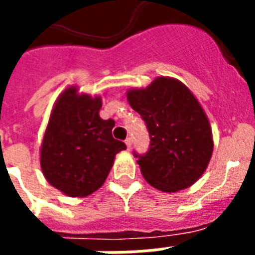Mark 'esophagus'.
<instances>
[{"label":"esophagus","instance_id":"esophagus-1","mask_svg":"<svg viewBox=\"0 0 255 255\" xmlns=\"http://www.w3.org/2000/svg\"><path fill=\"white\" fill-rule=\"evenodd\" d=\"M126 145H127L128 149L131 148V145H132V139H131V137H127V139H126Z\"/></svg>","mask_w":255,"mask_h":255}]
</instances>
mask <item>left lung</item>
<instances>
[{
    "label": "left lung",
    "mask_w": 255,
    "mask_h": 255,
    "mask_svg": "<svg viewBox=\"0 0 255 255\" xmlns=\"http://www.w3.org/2000/svg\"><path fill=\"white\" fill-rule=\"evenodd\" d=\"M128 102L149 133L148 151L137 157L152 186L177 192L197 181L213 152L212 129L205 112L181 82L157 78L143 90L128 91Z\"/></svg>",
    "instance_id": "obj_1"
}]
</instances>
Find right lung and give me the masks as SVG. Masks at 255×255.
Masks as SVG:
<instances>
[{
  "label": "right lung",
  "mask_w": 255,
  "mask_h": 255,
  "mask_svg": "<svg viewBox=\"0 0 255 255\" xmlns=\"http://www.w3.org/2000/svg\"><path fill=\"white\" fill-rule=\"evenodd\" d=\"M100 98L67 88L46 128L41 167L46 180L70 197H85L106 181L116 153L127 145L112 137L115 120L99 116Z\"/></svg>",
  "instance_id": "add662e5"
}]
</instances>
